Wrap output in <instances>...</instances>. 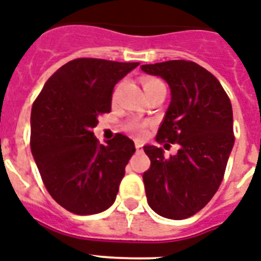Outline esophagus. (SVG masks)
Segmentation results:
<instances>
[{"label":"esophagus","instance_id":"obj_1","mask_svg":"<svg viewBox=\"0 0 261 261\" xmlns=\"http://www.w3.org/2000/svg\"><path fill=\"white\" fill-rule=\"evenodd\" d=\"M136 150H137V152H141V150H143V144L136 143Z\"/></svg>","mask_w":261,"mask_h":261}]
</instances>
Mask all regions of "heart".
Instances as JSON below:
<instances>
[{
    "label": "heart",
    "mask_w": 261,
    "mask_h": 261,
    "mask_svg": "<svg viewBox=\"0 0 261 261\" xmlns=\"http://www.w3.org/2000/svg\"><path fill=\"white\" fill-rule=\"evenodd\" d=\"M159 85H164V84L161 83L160 80L157 79H144L143 80V88L144 90L146 92H149V90L154 89L156 87H159ZM148 122L144 121V120H139V118H132V120H128V121L125 122V125H124V128H125L126 132L129 133V135L135 136V137H137V139H140V137H144L146 133V129H148Z\"/></svg>",
    "instance_id": "b5f03b06"
}]
</instances>
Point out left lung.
I'll list each match as a JSON object with an SVG mask.
<instances>
[{"label":"left lung","mask_w":261,"mask_h":261,"mask_svg":"<svg viewBox=\"0 0 261 261\" xmlns=\"http://www.w3.org/2000/svg\"><path fill=\"white\" fill-rule=\"evenodd\" d=\"M141 70L160 76L171 88L157 143L178 144L169 159L163 148L144 146L150 159L143 174L146 199L160 216L182 220L203 210L223 181L234 144L231 100L219 80L193 61L157 62Z\"/></svg>","instance_id":"left-lung-1"}]
</instances>
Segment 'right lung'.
<instances>
[{
  "label": "right lung",
  "instance_id": "add662e5",
  "mask_svg": "<svg viewBox=\"0 0 261 261\" xmlns=\"http://www.w3.org/2000/svg\"><path fill=\"white\" fill-rule=\"evenodd\" d=\"M139 65L76 58L49 77L33 102L32 154L49 195L69 212L94 215L115 203L135 144L116 133L102 145L93 128L111 112L116 84Z\"/></svg>",
  "mask_w": 261,
  "mask_h": 261
}]
</instances>
